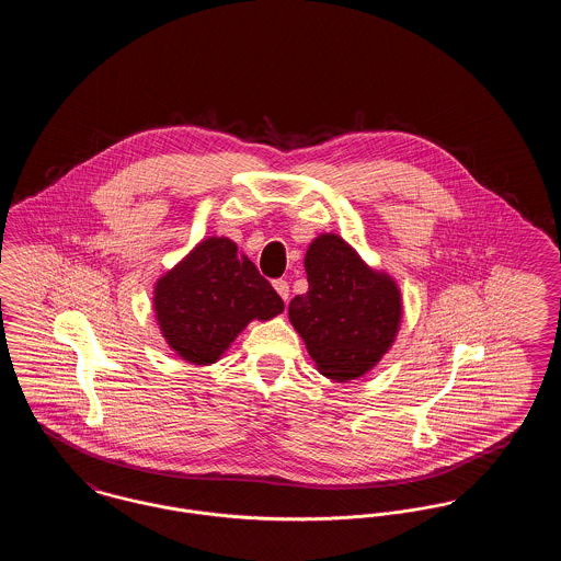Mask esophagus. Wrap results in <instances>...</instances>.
<instances>
[{"instance_id": "1", "label": "esophagus", "mask_w": 561, "mask_h": 561, "mask_svg": "<svg viewBox=\"0 0 561 561\" xmlns=\"http://www.w3.org/2000/svg\"><path fill=\"white\" fill-rule=\"evenodd\" d=\"M273 288L277 290V294H279L284 300L290 298V284H288L286 279H275V282H273Z\"/></svg>"}]
</instances>
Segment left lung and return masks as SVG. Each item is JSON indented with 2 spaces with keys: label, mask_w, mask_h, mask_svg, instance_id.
<instances>
[{
  "label": "left lung",
  "mask_w": 561,
  "mask_h": 561,
  "mask_svg": "<svg viewBox=\"0 0 561 561\" xmlns=\"http://www.w3.org/2000/svg\"><path fill=\"white\" fill-rule=\"evenodd\" d=\"M309 290L294 296L288 316L320 373L345 382L368 373L391 347L401 320L400 290L366 267L334 233L307 250Z\"/></svg>",
  "instance_id": "1"
}]
</instances>
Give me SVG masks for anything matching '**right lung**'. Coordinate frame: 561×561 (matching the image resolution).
Here are the masks:
<instances>
[{"mask_svg": "<svg viewBox=\"0 0 561 561\" xmlns=\"http://www.w3.org/2000/svg\"><path fill=\"white\" fill-rule=\"evenodd\" d=\"M153 305L168 345L197 366L214 364L248 321L284 311L282 296L227 238L202 241L168 271Z\"/></svg>", "mask_w": 561, "mask_h": 561, "instance_id": "obj_1", "label": "right lung"}]
</instances>
